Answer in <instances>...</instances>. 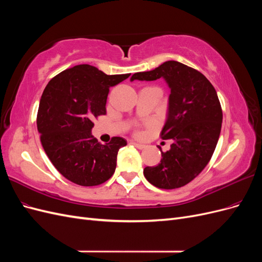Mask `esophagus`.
<instances>
[{
    "label": "esophagus",
    "instance_id": "obj_1",
    "mask_svg": "<svg viewBox=\"0 0 262 262\" xmlns=\"http://www.w3.org/2000/svg\"><path fill=\"white\" fill-rule=\"evenodd\" d=\"M134 146H136L137 148H139V149H143V148H145V145H143V144H140V143H132Z\"/></svg>",
    "mask_w": 262,
    "mask_h": 262
}]
</instances>
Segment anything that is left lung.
<instances>
[{
	"label": "left lung",
	"mask_w": 262,
	"mask_h": 262,
	"mask_svg": "<svg viewBox=\"0 0 262 262\" xmlns=\"http://www.w3.org/2000/svg\"><path fill=\"white\" fill-rule=\"evenodd\" d=\"M163 78L168 85L167 118L161 132L172 140L170 149L162 152L161 163L145 167L149 184L161 189H176L189 184L203 170L216 147L223 114L217 94L199 71L177 61H166L147 72L134 73L130 81Z\"/></svg>",
	"instance_id": "obj_1"
}]
</instances>
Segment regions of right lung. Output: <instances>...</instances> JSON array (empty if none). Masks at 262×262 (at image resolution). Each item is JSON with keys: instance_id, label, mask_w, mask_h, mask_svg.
<instances>
[{"instance_id": "1", "label": "right lung", "mask_w": 262, "mask_h": 262, "mask_svg": "<svg viewBox=\"0 0 262 262\" xmlns=\"http://www.w3.org/2000/svg\"><path fill=\"white\" fill-rule=\"evenodd\" d=\"M130 74L107 75L90 64L63 71L46 86L39 102L37 128L55 168L76 185L91 187L114 175L117 155L126 145L115 137L100 144L92 134L93 119L106 115L109 89Z\"/></svg>"}]
</instances>
